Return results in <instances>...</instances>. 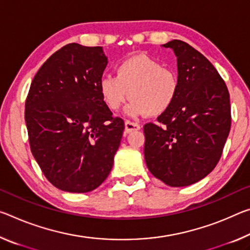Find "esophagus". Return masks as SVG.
<instances>
[{
    "mask_svg": "<svg viewBox=\"0 0 250 250\" xmlns=\"http://www.w3.org/2000/svg\"><path fill=\"white\" fill-rule=\"evenodd\" d=\"M125 132L128 133L132 131H137V130H140V125L137 124V122L126 120L125 122Z\"/></svg>",
    "mask_w": 250,
    "mask_h": 250,
    "instance_id": "obj_1",
    "label": "esophagus"
}]
</instances>
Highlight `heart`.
I'll return each instance as SVG.
<instances>
[{"label": "heart", "instance_id": "b5f03b06", "mask_svg": "<svg viewBox=\"0 0 250 250\" xmlns=\"http://www.w3.org/2000/svg\"><path fill=\"white\" fill-rule=\"evenodd\" d=\"M179 89L176 71L146 54L122 60L116 66V75H104L99 81L102 101L111 111L120 109L128 96L131 98L125 109L131 117L165 113L175 104Z\"/></svg>", "mask_w": 250, "mask_h": 250}]
</instances>
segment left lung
<instances>
[{"label": "left lung", "instance_id": "8db88e82", "mask_svg": "<svg viewBox=\"0 0 250 250\" xmlns=\"http://www.w3.org/2000/svg\"><path fill=\"white\" fill-rule=\"evenodd\" d=\"M177 57L180 89L175 104L145 125V159L152 175L186 187L209 175L220 160L231 125L229 92L208 59L188 43L164 44Z\"/></svg>", "mask_w": 250, "mask_h": 250}]
</instances>
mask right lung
Listing matches in <instances>:
<instances>
[{"label": "right lung", "mask_w": 250, "mask_h": 250, "mask_svg": "<svg viewBox=\"0 0 250 250\" xmlns=\"http://www.w3.org/2000/svg\"><path fill=\"white\" fill-rule=\"evenodd\" d=\"M106 64L101 46L70 43L31 83L24 112L31 151L46 179L63 191H92L112 169L125 122L100 96Z\"/></svg>", "instance_id": "obj_1"}]
</instances>
